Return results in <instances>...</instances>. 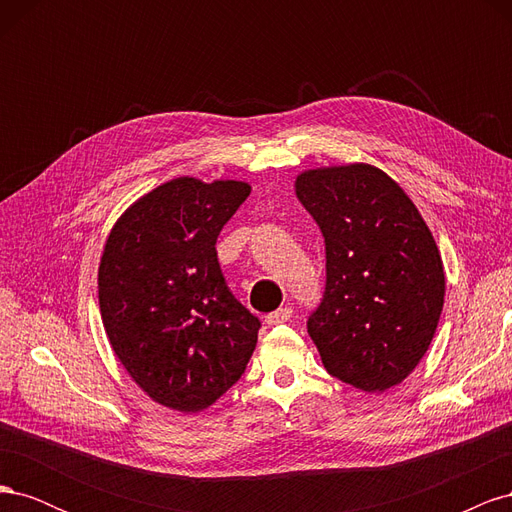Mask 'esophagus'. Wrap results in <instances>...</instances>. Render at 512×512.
I'll return each mask as SVG.
<instances>
[{"instance_id": "34e87169", "label": "esophagus", "mask_w": 512, "mask_h": 512, "mask_svg": "<svg viewBox=\"0 0 512 512\" xmlns=\"http://www.w3.org/2000/svg\"><path fill=\"white\" fill-rule=\"evenodd\" d=\"M290 318H292V309L290 307H280V309H275V312L267 314L265 322L267 324H282V322H288Z\"/></svg>"}]
</instances>
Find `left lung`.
Here are the masks:
<instances>
[{
    "instance_id": "1",
    "label": "left lung",
    "mask_w": 512,
    "mask_h": 512,
    "mask_svg": "<svg viewBox=\"0 0 512 512\" xmlns=\"http://www.w3.org/2000/svg\"><path fill=\"white\" fill-rule=\"evenodd\" d=\"M320 226L327 286L307 320L331 376L365 393L408 378L444 305V267L421 213L384 170L346 164L294 181Z\"/></svg>"
}]
</instances>
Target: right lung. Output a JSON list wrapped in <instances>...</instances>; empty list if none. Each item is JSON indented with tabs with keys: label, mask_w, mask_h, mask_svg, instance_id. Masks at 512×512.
Returning a JSON list of instances; mask_svg holds the SVG:
<instances>
[{
	"label": "right lung",
	"mask_w": 512,
	"mask_h": 512,
	"mask_svg": "<svg viewBox=\"0 0 512 512\" xmlns=\"http://www.w3.org/2000/svg\"><path fill=\"white\" fill-rule=\"evenodd\" d=\"M245 181L179 177L126 209L98 269L104 331L158 404L200 412L245 371L260 320L226 286L220 230L250 196Z\"/></svg>",
	"instance_id": "add662e5"
}]
</instances>
